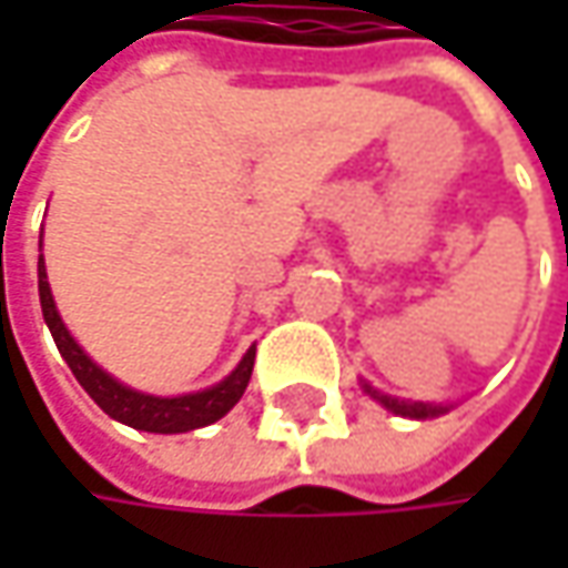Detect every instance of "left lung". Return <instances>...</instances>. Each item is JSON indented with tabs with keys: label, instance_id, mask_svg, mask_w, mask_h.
I'll use <instances>...</instances> for the list:
<instances>
[{
	"label": "left lung",
	"instance_id": "left-lung-1",
	"mask_svg": "<svg viewBox=\"0 0 568 568\" xmlns=\"http://www.w3.org/2000/svg\"><path fill=\"white\" fill-rule=\"evenodd\" d=\"M361 388L373 398L379 402L385 410L398 414V417H410V420H426V417H439V414H448L455 404H433V402H404V398H395V395H385L379 388H373L369 382H361Z\"/></svg>",
	"mask_w": 568,
	"mask_h": 568
}]
</instances>
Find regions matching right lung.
<instances>
[{"label": "right lung", "instance_id": "1", "mask_svg": "<svg viewBox=\"0 0 568 568\" xmlns=\"http://www.w3.org/2000/svg\"><path fill=\"white\" fill-rule=\"evenodd\" d=\"M40 246H43V233H40ZM37 291H40L43 322H47V328L53 335L62 361L69 363V369L81 382V388L94 398V404H98L103 414H110L113 420L132 426V429H144V433H189V429L214 424V420H221L230 407L243 398V392L250 385L252 363H255V344L243 354V361L230 369V376H224V379L217 382V385H211V388L189 392V395H173V398L139 392V388L125 385L116 376H110L72 338V332L65 328V322H62L59 310H55L53 291H50V281H47L43 252L37 258Z\"/></svg>", "mask_w": 568, "mask_h": 568}]
</instances>
